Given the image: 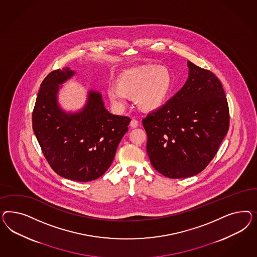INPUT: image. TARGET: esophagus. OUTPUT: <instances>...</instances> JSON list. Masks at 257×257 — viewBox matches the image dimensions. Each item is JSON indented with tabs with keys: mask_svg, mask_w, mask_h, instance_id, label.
Returning a JSON list of instances; mask_svg holds the SVG:
<instances>
[{
	"mask_svg": "<svg viewBox=\"0 0 257 257\" xmlns=\"http://www.w3.org/2000/svg\"><path fill=\"white\" fill-rule=\"evenodd\" d=\"M130 126L132 128H137L139 126V120H137L136 118H133L132 120L130 121Z\"/></svg>",
	"mask_w": 257,
	"mask_h": 257,
	"instance_id": "1",
	"label": "esophagus"
}]
</instances>
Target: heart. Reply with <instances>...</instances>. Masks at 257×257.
<instances>
[{
	"instance_id": "b5f03b06",
	"label": "heart",
	"mask_w": 257,
	"mask_h": 257,
	"mask_svg": "<svg viewBox=\"0 0 257 257\" xmlns=\"http://www.w3.org/2000/svg\"><path fill=\"white\" fill-rule=\"evenodd\" d=\"M116 85L106 90L115 108H124L127 96H130L140 108L153 110L161 106L170 97L173 76L167 67L141 65L121 71L116 78Z\"/></svg>"
}]
</instances>
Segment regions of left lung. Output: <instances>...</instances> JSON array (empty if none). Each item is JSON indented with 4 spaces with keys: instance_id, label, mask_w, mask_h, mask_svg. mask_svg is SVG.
I'll list each match as a JSON object with an SVG mask.
<instances>
[{
    "instance_id": "left-lung-1",
    "label": "left lung",
    "mask_w": 257,
    "mask_h": 257,
    "mask_svg": "<svg viewBox=\"0 0 257 257\" xmlns=\"http://www.w3.org/2000/svg\"><path fill=\"white\" fill-rule=\"evenodd\" d=\"M186 84L164 105L142 119L153 167L172 179L203 171L229 129V107L218 77L187 61Z\"/></svg>"
}]
</instances>
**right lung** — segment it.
Returning <instances> with one entry per match:
<instances>
[{"mask_svg":"<svg viewBox=\"0 0 257 257\" xmlns=\"http://www.w3.org/2000/svg\"><path fill=\"white\" fill-rule=\"evenodd\" d=\"M74 73L70 68L53 70L42 81L33 111V130L58 175L89 182L108 170L131 118L109 113L101 94L93 90L80 112L63 111L56 97L59 85Z\"/></svg>","mask_w":257,"mask_h":257,"instance_id":"add662e5","label":"right lung"}]
</instances>
